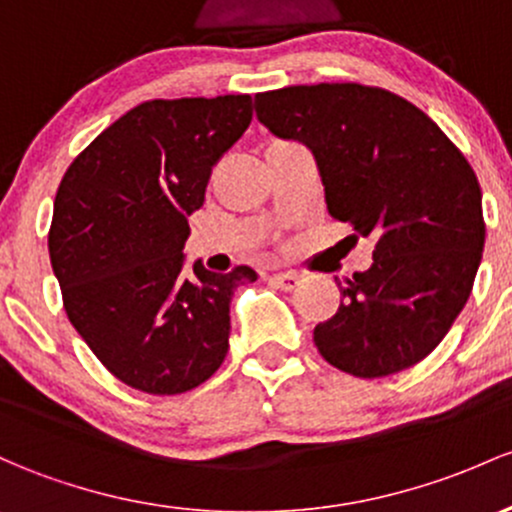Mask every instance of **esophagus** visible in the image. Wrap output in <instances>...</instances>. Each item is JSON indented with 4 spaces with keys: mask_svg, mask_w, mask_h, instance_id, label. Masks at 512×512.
Instances as JSON below:
<instances>
[{
    "mask_svg": "<svg viewBox=\"0 0 512 512\" xmlns=\"http://www.w3.org/2000/svg\"><path fill=\"white\" fill-rule=\"evenodd\" d=\"M268 280H271V285H276V288H280V290H293V288H298V285H300V276H298V273H293V271L273 273V276Z\"/></svg>",
    "mask_w": 512,
    "mask_h": 512,
    "instance_id": "obj_1",
    "label": "esophagus"
}]
</instances>
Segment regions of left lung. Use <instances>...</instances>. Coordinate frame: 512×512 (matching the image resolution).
<instances>
[{"label": "left lung", "mask_w": 512, "mask_h": 512, "mask_svg": "<svg viewBox=\"0 0 512 512\" xmlns=\"http://www.w3.org/2000/svg\"><path fill=\"white\" fill-rule=\"evenodd\" d=\"M271 134L312 151L327 212L373 236L371 268L339 283L337 315L315 327L320 354L356 378L425 359L471 295L486 224L464 153L422 109L356 82L256 95Z\"/></svg>", "instance_id": "obj_1"}]
</instances>
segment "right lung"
I'll return each instance as SVG.
<instances>
[{"instance_id": "right-lung-1", "label": "right lung", "mask_w": 512, "mask_h": 512, "mask_svg": "<svg viewBox=\"0 0 512 512\" xmlns=\"http://www.w3.org/2000/svg\"><path fill=\"white\" fill-rule=\"evenodd\" d=\"M251 95L151 100L129 109L65 170L48 254L68 320L126 386L197 388L229 351V305L249 266L185 271L188 217L212 166L251 124Z\"/></svg>"}]
</instances>
